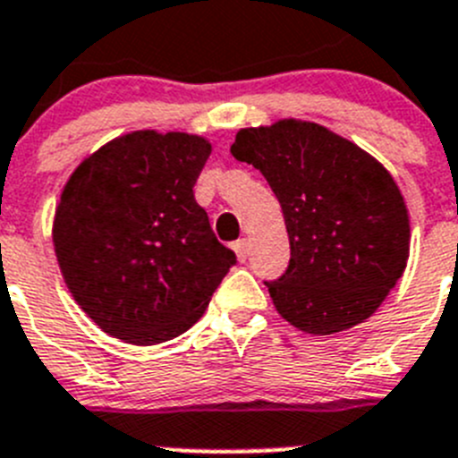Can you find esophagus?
Listing matches in <instances>:
<instances>
[{
    "label": "esophagus",
    "mask_w": 458,
    "mask_h": 458,
    "mask_svg": "<svg viewBox=\"0 0 458 458\" xmlns=\"http://www.w3.org/2000/svg\"><path fill=\"white\" fill-rule=\"evenodd\" d=\"M233 249L239 262H246V259H249V239H239V242H234Z\"/></svg>",
    "instance_id": "34e87169"
}]
</instances>
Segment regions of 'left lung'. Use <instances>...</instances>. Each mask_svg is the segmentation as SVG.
I'll return each mask as SVG.
<instances>
[{"instance_id": "obj_1", "label": "left lung", "mask_w": 458, "mask_h": 458, "mask_svg": "<svg viewBox=\"0 0 458 458\" xmlns=\"http://www.w3.org/2000/svg\"><path fill=\"white\" fill-rule=\"evenodd\" d=\"M230 152L265 175L285 216L290 267L265 283L278 315L310 335L372 317L411 250L409 209L388 168L328 127L299 118L244 127Z\"/></svg>"}]
</instances>
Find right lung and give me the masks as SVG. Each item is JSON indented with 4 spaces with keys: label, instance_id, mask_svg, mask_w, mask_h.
<instances>
[{
    "label": "right lung",
    "instance_id": "add662e5",
    "mask_svg": "<svg viewBox=\"0 0 458 458\" xmlns=\"http://www.w3.org/2000/svg\"><path fill=\"white\" fill-rule=\"evenodd\" d=\"M212 143L134 130L81 159L52 221L56 262L77 306L109 335L159 344L203 317L234 265L193 184Z\"/></svg>",
    "mask_w": 458,
    "mask_h": 458
}]
</instances>
